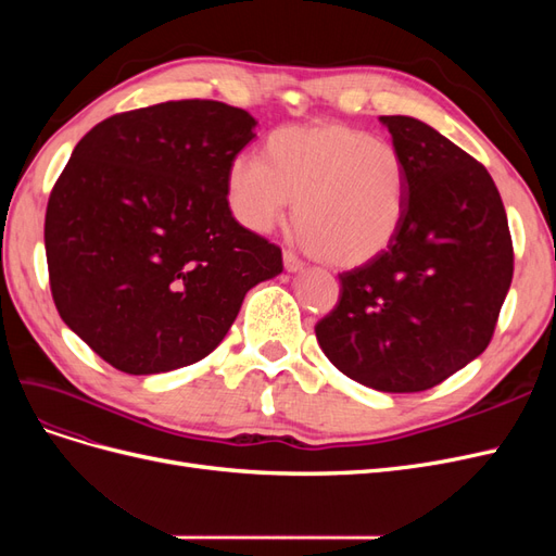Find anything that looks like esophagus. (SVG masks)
Segmentation results:
<instances>
[{"instance_id":"34e87169","label":"esophagus","mask_w":556,"mask_h":556,"mask_svg":"<svg viewBox=\"0 0 556 556\" xmlns=\"http://www.w3.org/2000/svg\"><path fill=\"white\" fill-rule=\"evenodd\" d=\"M282 264H285V271H290V274H301V271H304V262L296 260V255H294V252H290V250L282 252Z\"/></svg>"}]
</instances>
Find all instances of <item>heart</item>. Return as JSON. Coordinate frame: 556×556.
Here are the masks:
<instances>
[{
  "instance_id": "1",
  "label": "heart",
  "mask_w": 556,
  "mask_h": 556,
  "mask_svg": "<svg viewBox=\"0 0 556 556\" xmlns=\"http://www.w3.org/2000/svg\"><path fill=\"white\" fill-rule=\"evenodd\" d=\"M231 215L268 233L296 201L299 243L336 268L378 260L399 237L408 211V166L399 148L343 123L280 127L264 160L229 162Z\"/></svg>"
}]
</instances>
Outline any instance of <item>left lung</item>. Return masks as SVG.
<instances>
[{"label":"left lung","instance_id":"left-lung-1","mask_svg":"<svg viewBox=\"0 0 556 556\" xmlns=\"http://www.w3.org/2000/svg\"><path fill=\"white\" fill-rule=\"evenodd\" d=\"M408 166V211L394 243L341 274L317 343L378 392H425L490 345L513 280L508 217L492 176L410 115H380Z\"/></svg>","mask_w":556,"mask_h":556}]
</instances>
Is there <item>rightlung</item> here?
Instances as JSON below:
<instances>
[{"label":"right lung","mask_w":556,"mask_h":556,"mask_svg":"<svg viewBox=\"0 0 556 556\" xmlns=\"http://www.w3.org/2000/svg\"><path fill=\"white\" fill-rule=\"evenodd\" d=\"M255 117L182 99L106 117L74 148L46 208L50 292L64 325L129 376L220 345L280 248L229 211V162Z\"/></svg>","instance_id":"1"}]
</instances>
